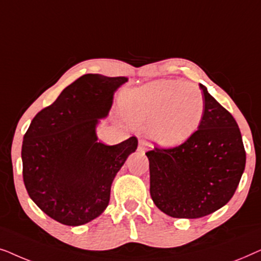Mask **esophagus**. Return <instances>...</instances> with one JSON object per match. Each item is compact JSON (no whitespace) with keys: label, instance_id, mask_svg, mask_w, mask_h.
I'll use <instances>...</instances> for the list:
<instances>
[{"label":"esophagus","instance_id":"1","mask_svg":"<svg viewBox=\"0 0 261 261\" xmlns=\"http://www.w3.org/2000/svg\"><path fill=\"white\" fill-rule=\"evenodd\" d=\"M139 151H146V144L144 141H139V146H138Z\"/></svg>","mask_w":261,"mask_h":261}]
</instances>
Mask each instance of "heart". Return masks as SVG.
I'll return each instance as SVG.
<instances>
[{
    "mask_svg": "<svg viewBox=\"0 0 261 261\" xmlns=\"http://www.w3.org/2000/svg\"><path fill=\"white\" fill-rule=\"evenodd\" d=\"M123 112L134 127L148 130L156 144H183L201 127L205 102L197 85L176 81L152 82L128 92Z\"/></svg>",
    "mask_w": 261,
    "mask_h": 261,
    "instance_id": "b5f03b06",
    "label": "heart"
}]
</instances>
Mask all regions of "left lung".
<instances>
[{"mask_svg": "<svg viewBox=\"0 0 261 261\" xmlns=\"http://www.w3.org/2000/svg\"><path fill=\"white\" fill-rule=\"evenodd\" d=\"M201 127L183 144L146 152L149 194L154 204L176 219H198L229 202L245 170L246 152L233 115L204 85Z\"/></svg>", "mask_w": 261, "mask_h": 261, "instance_id": "1", "label": "left lung"}]
</instances>
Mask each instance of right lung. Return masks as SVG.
I'll list each match as a JSON object with an SVG mask.
<instances>
[{
    "mask_svg": "<svg viewBox=\"0 0 261 261\" xmlns=\"http://www.w3.org/2000/svg\"><path fill=\"white\" fill-rule=\"evenodd\" d=\"M126 77L84 74L40 110L23 137L22 177L33 202L51 219L81 226L101 215L110 188L138 139L107 146L95 127L108 115Z\"/></svg>",
    "mask_w": 261,
    "mask_h": 261,
    "instance_id": "1",
    "label": "right lung"
}]
</instances>
